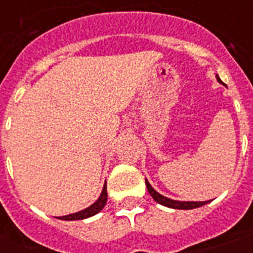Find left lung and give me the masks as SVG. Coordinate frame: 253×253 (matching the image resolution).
<instances>
[{"label":"left lung","mask_w":253,"mask_h":253,"mask_svg":"<svg viewBox=\"0 0 253 253\" xmlns=\"http://www.w3.org/2000/svg\"><path fill=\"white\" fill-rule=\"evenodd\" d=\"M216 80H218V83H220V84L226 85L223 83V81L220 80L219 76L216 75ZM146 186L147 189H148V193L151 194V197L154 198L158 204L163 205V206H167V208H170V209H178V210H190V209H197V208H201V206H204V205L209 204L210 201H204V202H196V201H176V200H170V198H168V197H164L163 194H160V193H158L156 190H155L152 186H151V184L148 182V180L146 178Z\"/></svg>","instance_id":"8db88e82"}]
</instances>
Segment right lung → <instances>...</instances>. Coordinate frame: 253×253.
<instances>
[{"label":"right lung","mask_w":253,"mask_h":253,"mask_svg":"<svg viewBox=\"0 0 253 253\" xmlns=\"http://www.w3.org/2000/svg\"><path fill=\"white\" fill-rule=\"evenodd\" d=\"M107 201V192H106V182L103 185L102 192H101V196L98 197V200L95 201L94 204H91L89 208L81 210V211L73 212V214H68V215L64 216H57L59 219L61 220H81V219H86V218H90V216L98 214L106 205Z\"/></svg>","instance_id":"add662e5"}]
</instances>
